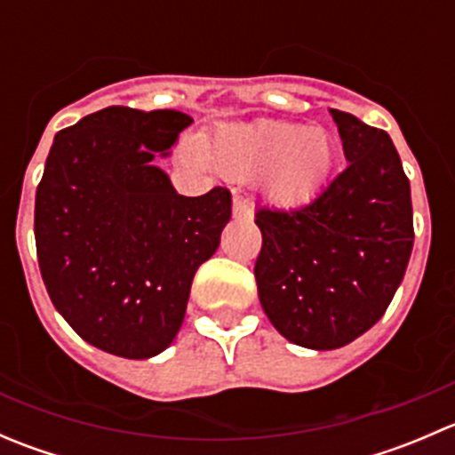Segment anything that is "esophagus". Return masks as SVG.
<instances>
[{
  "instance_id": "1",
  "label": "esophagus",
  "mask_w": 455,
  "mask_h": 455,
  "mask_svg": "<svg viewBox=\"0 0 455 455\" xmlns=\"http://www.w3.org/2000/svg\"><path fill=\"white\" fill-rule=\"evenodd\" d=\"M233 215L235 218H244V220H251L253 218V204L242 198H235L233 200Z\"/></svg>"
}]
</instances>
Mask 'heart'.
Segmentation results:
<instances>
[{"instance_id":"b5f03b06","label":"heart","mask_w":455,"mask_h":455,"mask_svg":"<svg viewBox=\"0 0 455 455\" xmlns=\"http://www.w3.org/2000/svg\"><path fill=\"white\" fill-rule=\"evenodd\" d=\"M187 158L228 178H253L266 200L295 206L319 194L334 167V142L319 127L261 118L228 123L209 139L187 142Z\"/></svg>"}]
</instances>
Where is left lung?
Here are the masks:
<instances>
[{
    "instance_id": "left-lung-1",
    "label": "left lung",
    "mask_w": 455,
    "mask_h": 455,
    "mask_svg": "<svg viewBox=\"0 0 455 455\" xmlns=\"http://www.w3.org/2000/svg\"><path fill=\"white\" fill-rule=\"evenodd\" d=\"M330 112L347 167L306 204L255 213L261 308L279 334L313 350L368 332L401 286L414 246L410 180L389 134Z\"/></svg>"
}]
</instances>
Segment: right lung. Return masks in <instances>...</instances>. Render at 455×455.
Masks as SVG:
<instances>
[{"label":"right lung","instance_id":"1","mask_svg":"<svg viewBox=\"0 0 455 455\" xmlns=\"http://www.w3.org/2000/svg\"><path fill=\"white\" fill-rule=\"evenodd\" d=\"M191 123L112 105L50 147L35 200L41 277L72 330L109 355L149 359L172 346L196 270L231 220V191L187 198L151 163Z\"/></svg>","mask_w":455,"mask_h":455}]
</instances>
